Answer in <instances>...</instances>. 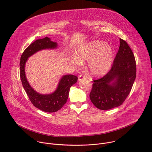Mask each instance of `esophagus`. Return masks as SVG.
<instances>
[{"label": "esophagus", "mask_w": 152, "mask_h": 152, "mask_svg": "<svg viewBox=\"0 0 152 152\" xmlns=\"http://www.w3.org/2000/svg\"><path fill=\"white\" fill-rule=\"evenodd\" d=\"M87 79V76L84 75H80L78 77V80L79 81H80L82 79Z\"/></svg>", "instance_id": "34e87169"}]
</instances>
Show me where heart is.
I'll list each match as a JSON object with an SVG mask.
<instances>
[{
    "instance_id": "heart-1",
    "label": "heart",
    "mask_w": 152,
    "mask_h": 152,
    "mask_svg": "<svg viewBox=\"0 0 152 152\" xmlns=\"http://www.w3.org/2000/svg\"><path fill=\"white\" fill-rule=\"evenodd\" d=\"M77 56H73L71 62L76 68L82 66V61H88L90 72L94 76L106 74L112 66L114 59L113 49L101 41H95L88 45L79 47Z\"/></svg>"
}]
</instances>
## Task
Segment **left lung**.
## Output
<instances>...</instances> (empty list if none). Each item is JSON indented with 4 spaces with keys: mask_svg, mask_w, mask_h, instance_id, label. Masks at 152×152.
Returning a JSON list of instances; mask_svg holds the SVG:
<instances>
[{
    "mask_svg": "<svg viewBox=\"0 0 152 152\" xmlns=\"http://www.w3.org/2000/svg\"><path fill=\"white\" fill-rule=\"evenodd\" d=\"M136 75L134 54L126 40L120 46L110 71L102 77L93 80L90 98L94 105L107 110L120 106L129 96Z\"/></svg>",
    "mask_w": 152,
    "mask_h": 152,
    "instance_id": "left-lung-1",
    "label": "left lung"
}]
</instances>
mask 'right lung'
<instances>
[{"instance_id":"right-lung-1","label":"right lung","mask_w":152,"mask_h":152,"mask_svg":"<svg viewBox=\"0 0 152 152\" xmlns=\"http://www.w3.org/2000/svg\"><path fill=\"white\" fill-rule=\"evenodd\" d=\"M56 47L57 43L52 42L48 37L37 39L24 50L20 61V77L29 99L34 107L48 113L56 112L64 105L66 102L70 88L77 81V77L72 75H65L61 79L56 90L53 93L40 94L35 91L27 81L25 73V65L28 58L37 51Z\"/></svg>"}]
</instances>
